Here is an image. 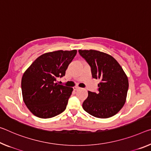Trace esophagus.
Wrapping results in <instances>:
<instances>
[{"label":"esophagus","mask_w":151,"mask_h":151,"mask_svg":"<svg viewBox=\"0 0 151 151\" xmlns=\"http://www.w3.org/2000/svg\"><path fill=\"white\" fill-rule=\"evenodd\" d=\"M73 88H74V90H75V91H76V90H78V89H80L81 88L78 87H74Z\"/></svg>","instance_id":"obj_1"}]
</instances>
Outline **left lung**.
<instances>
[{
	"label": "left lung",
	"instance_id": "1",
	"mask_svg": "<svg viewBox=\"0 0 151 151\" xmlns=\"http://www.w3.org/2000/svg\"><path fill=\"white\" fill-rule=\"evenodd\" d=\"M89 64L93 78L99 79L98 92L88 91L83 108L98 118L114 116L125 104L128 89V76L114 57L93 50H79Z\"/></svg>",
	"mask_w": 151,
	"mask_h": 151
}]
</instances>
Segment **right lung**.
I'll return each mask as SVG.
<instances>
[{
  "instance_id": "right-lung-1",
  "label": "right lung",
  "mask_w": 151,
  "mask_h": 151,
  "mask_svg": "<svg viewBox=\"0 0 151 151\" xmlns=\"http://www.w3.org/2000/svg\"><path fill=\"white\" fill-rule=\"evenodd\" d=\"M76 50H58L41 55L25 70L21 79L24 103L34 116L50 118L66 109L73 88L55 83L65 75Z\"/></svg>"
}]
</instances>
